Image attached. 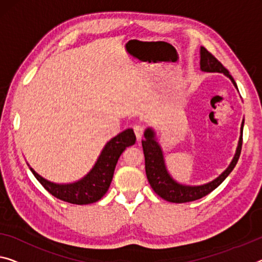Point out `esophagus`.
I'll return each instance as SVG.
<instances>
[{
    "label": "esophagus",
    "mask_w": 262,
    "mask_h": 262,
    "mask_svg": "<svg viewBox=\"0 0 262 262\" xmlns=\"http://www.w3.org/2000/svg\"><path fill=\"white\" fill-rule=\"evenodd\" d=\"M134 131H135V135L137 137V139L142 138L143 132H144V127L142 125H138V124H136V125H134Z\"/></svg>",
    "instance_id": "1"
}]
</instances>
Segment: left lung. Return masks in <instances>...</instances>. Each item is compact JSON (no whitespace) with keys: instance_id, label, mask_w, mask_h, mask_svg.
Returning a JSON list of instances; mask_svg holds the SVG:
<instances>
[{"instance_id":"1","label":"left lung","mask_w":262,"mask_h":262,"mask_svg":"<svg viewBox=\"0 0 262 262\" xmlns=\"http://www.w3.org/2000/svg\"><path fill=\"white\" fill-rule=\"evenodd\" d=\"M200 69L207 72H223L231 78V80L236 88L235 80L229 75L228 70L221 64L210 51H207L204 47L200 49ZM238 89V88H236ZM243 130H244V122L241 124V136L239 140L236 154L233 158L231 165L225 171L223 174H220L218 178L213 182L201 186H183V185L177 184L173 180L166 171V167L164 165L163 154L160 150L158 143L154 138V132L150 128L145 131V138L142 139L143 151L145 157V172L148 183H150L152 190H154L160 198L164 200L170 201V203L183 204L188 203V201L198 200L203 196L207 195L208 193L214 191L219 185L227 178V176L233 171L238 163L239 157L241 154V146H243Z\"/></svg>"}]
</instances>
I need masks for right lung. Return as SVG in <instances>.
<instances>
[{
  "label": "right lung",
  "mask_w": 262,
  "mask_h": 262,
  "mask_svg": "<svg viewBox=\"0 0 262 262\" xmlns=\"http://www.w3.org/2000/svg\"><path fill=\"white\" fill-rule=\"evenodd\" d=\"M135 143L136 135L132 128H127L116 136L105 145L89 174L74 184L58 185L50 183L38 176L33 168L30 170L42 186L55 198L75 205L92 204L102 199L107 192L118 158L127 146Z\"/></svg>",
  "instance_id": "1"
}]
</instances>
